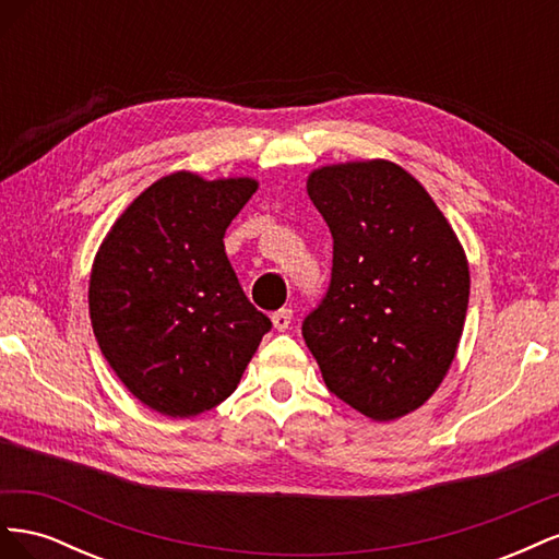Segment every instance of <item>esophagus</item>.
<instances>
[{
    "label": "esophagus",
    "instance_id": "1",
    "mask_svg": "<svg viewBox=\"0 0 559 559\" xmlns=\"http://www.w3.org/2000/svg\"><path fill=\"white\" fill-rule=\"evenodd\" d=\"M273 326L277 329V331H286L292 326V310H286V308H282V310H277V312H273Z\"/></svg>",
    "mask_w": 559,
    "mask_h": 559
}]
</instances>
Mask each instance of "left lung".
<instances>
[{"label": "left lung", "mask_w": 559, "mask_h": 559, "mask_svg": "<svg viewBox=\"0 0 559 559\" xmlns=\"http://www.w3.org/2000/svg\"><path fill=\"white\" fill-rule=\"evenodd\" d=\"M308 195L331 230L326 296L302 337L329 392L389 421L443 382L468 308V263L443 212L389 160L319 167Z\"/></svg>", "instance_id": "obj_1"}]
</instances>
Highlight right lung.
Segmentation results:
<instances>
[{
    "label": "right lung",
    "mask_w": 559,
    "mask_h": 559,
    "mask_svg": "<svg viewBox=\"0 0 559 559\" xmlns=\"http://www.w3.org/2000/svg\"><path fill=\"white\" fill-rule=\"evenodd\" d=\"M259 183L175 173L151 183L99 247L88 306L105 359L167 417H193L238 386L270 319L226 257V228Z\"/></svg>",
    "instance_id": "right-lung-1"
}]
</instances>
